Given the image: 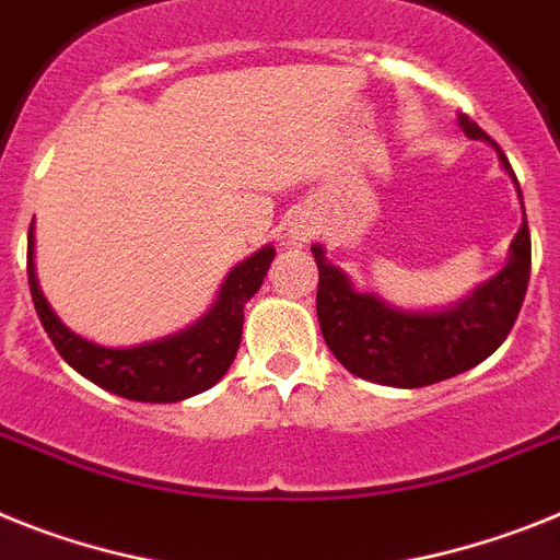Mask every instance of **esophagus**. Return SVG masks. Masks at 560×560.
Instances as JSON below:
<instances>
[{
  "label": "esophagus",
  "instance_id": "1",
  "mask_svg": "<svg viewBox=\"0 0 560 560\" xmlns=\"http://www.w3.org/2000/svg\"><path fill=\"white\" fill-rule=\"evenodd\" d=\"M283 237L289 246H305V243L312 241V226H308V221H289Z\"/></svg>",
  "mask_w": 560,
  "mask_h": 560
}]
</instances>
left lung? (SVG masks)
<instances>
[{
  "label": "left lung",
  "mask_w": 560,
  "mask_h": 560,
  "mask_svg": "<svg viewBox=\"0 0 560 560\" xmlns=\"http://www.w3.org/2000/svg\"><path fill=\"white\" fill-rule=\"evenodd\" d=\"M458 127L467 138L487 141L499 152L521 200L518 180L495 141L465 113H458ZM312 252L319 269L317 319L326 346L353 376L390 388H424L485 362L508 339L529 283L527 214L510 243L504 269L476 285L467 298L436 312H413L374 291H360L346 271L328 260L319 243Z\"/></svg>",
  "instance_id": "8db88e82"
}]
</instances>
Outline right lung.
<instances>
[{"label":"right lung","mask_w":560,"mask_h":560,"mask_svg":"<svg viewBox=\"0 0 560 560\" xmlns=\"http://www.w3.org/2000/svg\"><path fill=\"white\" fill-rule=\"evenodd\" d=\"M36 237L27 234V283L47 337L67 365L79 371L98 388L132 399V402H180L203 394L221 380L234 362L243 334V305L255 298L262 277L275 260V246L257 248L255 255L237 262L221 283V291L198 323L170 337L130 348L98 346L81 337L56 317L45 300L33 262Z\"/></svg>","instance_id":"1"}]
</instances>
